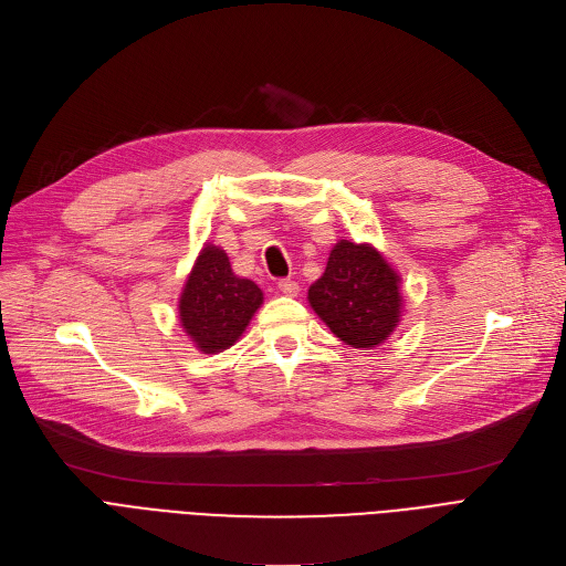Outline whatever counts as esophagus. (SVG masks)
Segmentation results:
<instances>
[{
	"label": "esophagus",
	"mask_w": 566,
	"mask_h": 566,
	"mask_svg": "<svg viewBox=\"0 0 566 566\" xmlns=\"http://www.w3.org/2000/svg\"><path fill=\"white\" fill-rule=\"evenodd\" d=\"M277 289H280L284 295H298V293H301L298 282H293V280H280V282H277Z\"/></svg>",
	"instance_id": "34e87169"
}]
</instances>
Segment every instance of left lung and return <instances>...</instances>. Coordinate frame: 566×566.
<instances>
[{
	"instance_id": "left-lung-1",
	"label": "left lung",
	"mask_w": 566,
	"mask_h": 566,
	"mask_svg": "<svg viewBox=\"0 0 566 566\" xmlns=\"http://www.w3.org/2000/svg\"><path fill=\"white\" fill-rule=\"evenodd\" d=\"M307 298L318 318L353 348H374L388 339L403 305L395 268L376 248L348 241L333 248Z\"/></svg>"
}]
</instances>
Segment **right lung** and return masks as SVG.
Returning a JSON list of instances; mask_svg holds the SVG:
<instances>
[{"label": "right lung", "instance_id": "obj_1", "mask_svg": "<svg viewBox=\"0 0 566 566\" xmlns=\"http://www.w3.org/2000/svg\"><path fill=\"white\" fill-rule=\"evenodd\" d=\"M261 303V289L233 275L227 252L206 245L186 280L178 316L199 350L220 353L241 339Z\"/></svg>", "mask_w": 566, "mask_h": 566}]
</instances>
